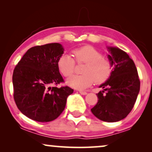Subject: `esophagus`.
<instances>
[{"instance_id": "esophagus-1", "label": "esophagus", "mask_w": 152, "mask_h": 152, "mask_svg": "<svg viewBox=\"0 0 152 152\" xmlns=\"http://www.w3.org/2000/svg\"><path fill=\"white\" fill-rule=\"evenodd\" d=\"M80 93L82 95H86L87 94V93L86 92V91H80Z\"/></svg>"}]
</instances>
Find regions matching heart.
I'll return each instance as SVG.
<instances>
[{
	"label": "heart",
	"mask_w": 152,
	"mask_h": 152,
	"mask_svg": "<svg viewBox=\"0 0 152 152\" xmlns=\"http://www.w3.org/2000/svg\"><path fill=\"white\" fill-rule=\"evenodd\" d=\"M75 59L69 55H63L57 61L59 71L64 77L73 74L77 64H85L80 75L72 76L67 80V84L72 88H87L93 83L101 84L109 80L113 72V64L103 57L102 53L91 45L77 48L72 50Z\"/></svg>",
	"instance_id": "b5f03b06"
}]
</instances>
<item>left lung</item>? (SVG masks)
Segmentation results:
<instances>
[{"label": "left lung", "mask_w": 152, "mask_h": 152, "mask_svg": "<svg viewBox=\"0 0 152 152\" xmlns=\"http://www.w3.org/2000/svg\"><path fill=\"white\" fill-rule=\"evenodd\" d=\"M108 57L114 65L111 76L100 85L96 105L91 109L95 117L104 122L120 121L134 108L140 91V82L134 62L118 48H109Z\"/></svg>", "instance_id": "1"}]
</instances>
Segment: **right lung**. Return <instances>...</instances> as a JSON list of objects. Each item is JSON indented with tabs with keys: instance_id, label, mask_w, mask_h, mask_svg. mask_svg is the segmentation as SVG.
<instances>
[{
	"instance_id": "1",
	"label": "right lung",
	"mask_w": 152,
	"mask_h": 152,
	"mask_svg": "<svg viewBox=\"0 0 152 152\" xmlns=\"http://www.w3.org/2000/svg\"><path fill=\"white\" fill-rule=\"evenodd\" d=\"M63 53L58 43L37 45L29 49L14 68V99L20 111L30 119L41 122L55 120L73 93L68 86L57 87L64 82L57 66Z\"/></svg>"
}]
</instances>
